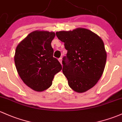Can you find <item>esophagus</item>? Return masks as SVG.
I'll use <instances>...</instances> for the list:
<instances>
[{
  "instance_id": "obj_1",
  "label": "esophagus",
  "mask_w": 122,
  "mask_h": 122,
  "mask_svg": "<svg viewBox=\"0 0 122 122\" xmlns=\"http://www.w3.org/2000/svg\"><path fill=\"white\" fill-rule=\"evenodd\" d=\"M58 60H59V62L61 63V65H62V59H61V57H60Z\"/></svg>"
}]
</instances>
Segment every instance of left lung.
Listing matches in <instances>:
<instances>
[{
  "mask_svg": "<svg viewBox=\"0 0 122 122\" xmlns=\"http://www.w3.org/2000/svg\"><path fill=\"white\" fill-rule=\"evenodd\" d=\"M67 51L63 58V73L69 86L77 92H84L97 83L103 74L107 52L102 39L90 30L78 28L56 32Z\"/></svg>",
  "mask_w": 122,
  "mask_h": 122,
  "instance_id": "8db88e82",
  "label": "left lung"
}]
</instances>
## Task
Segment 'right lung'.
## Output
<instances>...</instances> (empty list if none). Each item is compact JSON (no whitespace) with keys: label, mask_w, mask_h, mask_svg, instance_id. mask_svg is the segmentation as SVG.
I'll use <instances>...</instances> for the list:
<instances>
[{"label":"right lung","mask_w":122,"mask_h":122,"mask_svg":"<svg viewBox=\"0 0 122 122\" xmlns=\"http://www.w3.org/2000/svg\"><path fill=\"white\" fill-rule=\"evenodd\" d=\"M55 33L46 31L31 32L17 46L14 63L17 71L28 87L41 92L51 86L55 75L62 69L53 57L51 42Z\"/></svg>","instance_id":"obj_1"}]
</instances>
